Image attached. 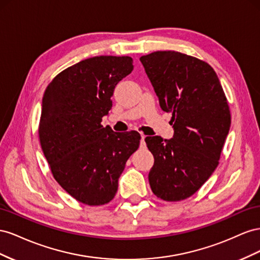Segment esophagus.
Instances as JSON below:
<instances>
[{
    "mask_svg": "<svg viewBox=\"0 0 260 260\" xmlns=\"http://www.w3.org/2000/svg\"><path fill=\"white\" fill-rule=\"evenodd\" d=\"M145 138H146V136H145V135H142V140H140V148H142V149H145V148H146Z\"/></svg>",
    "mask_w": 260,
    "mask_h": 260,
    "instance_id": "34e87169",
    "label": "esophagus"
}]
</instances>
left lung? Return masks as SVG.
<instances>
[{
  "label": "left lung",
  "instance_id": "8db88e82",
  "mask_svg": "<svg viewBox=\"0 0 260 260\" xmlns=\"http://www.w3.org/2000/svg\"><path fill=\"white\" fill-rule=\"evenodd\" d=\"M160 107L172 113L173 138L147 136L153 154L149 172L153 194L166 202L184 200L203 186L219 165L231 125L225 93L205 61L176 51L139 58Z\"/></svg>",
  "mask_w": 260,
  "mask_h": 260
}]
</instances>
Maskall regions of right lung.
<instances>
[{"label":"right lung","instance_id":"obj_1","mask_svg":"<svg viewBox=\"0 0 260 260\" xmlns=\"http://www.w3.org/2000/svg\"><path fill=\"white\" fill-rule=\"evenodd\" d=\"M133 69L131 56L90 57L57 74L44 91L42 151L55 181L79 203H110L126 161L139 147L138 132L116 133L101 125L115 86Z\"/></svg>","mask_w":260,"mask_h":260}]
</instances>
